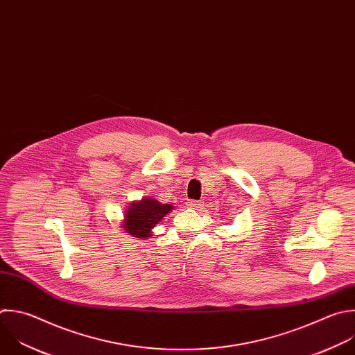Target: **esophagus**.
Returning a JSON list of instances; mask_svg holds the SVG:
<instances>
[{
  "label": "esophagus",
  "mask_w": 355,
  "mask_h": 355,
  "mask_svg": "<svg viewBox=\"0 0 355 355\" xmlns=\"http://www.w3.org/2000/svg\"><path fill=\"white\" fill-rule=\"evenodd\" d=\"M202 205H203V202H200V200H188L187 202V206L191 209H199Z\"/></svg>",
  "instance_id": "1"
}]
</instances>
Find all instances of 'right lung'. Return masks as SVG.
Wrapping results in <instances>:
<instances>
[{"mask_svg":"<svg viewBox=\"0 0 355 355\" xmlns=\"http://www.w3.org/2000/svg\"><path fill=\"white\" fill-rule=\"evenodd\" d=\"M173 210V205L160 203L148 196L139 202H132L124 214L123 228L137 239H148L152 228Z\"/></svg>","mask_w":355,"mask_h":355,"instance_id":"right-lung-1","label":"right lung"}]
</instances>
